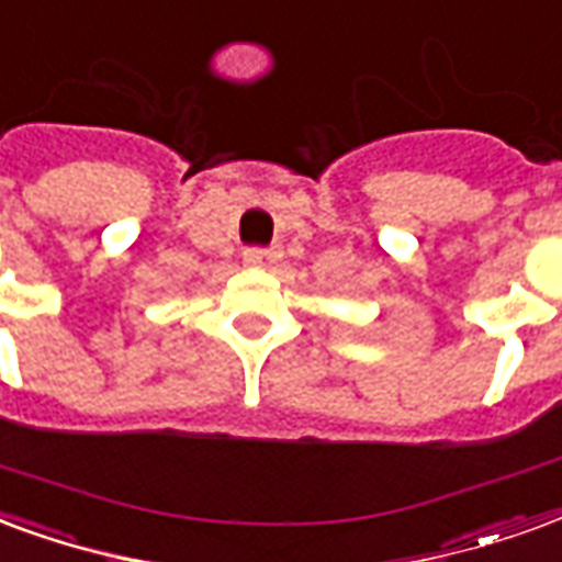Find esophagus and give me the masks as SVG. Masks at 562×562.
I'll use <instances>...</instances> for the list:
<instances>
[{"mask_svg":"<svg viewBox=\"0 0 562 562\" xmlns=\"http://www.w3.org/2000/svg\"><path fill=\"white\" fill-rule=\"evenodd\" d=\"M278 254L272 248H245V263L248 266H269L276 263Z\"/></svg>","mask_w":562,"mask_h":562,"instance_id":"obj_1","label":"esophagus"}]
</instances>
